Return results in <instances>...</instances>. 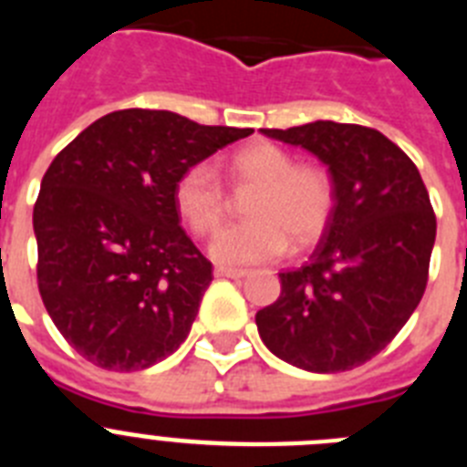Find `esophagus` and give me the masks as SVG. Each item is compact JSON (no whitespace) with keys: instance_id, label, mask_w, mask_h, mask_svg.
Segmentation results:
<instances>
[{"instance_id":"obj_1","label":"esophagus","mask_w":467,"mask_h":467,"mask_svg":"<svg viewBox=\"0 0 467 467\" xmlns=\"http://www.w3.org/2000/svg\"><path fill=\"white\" fill-rule=\"evenodd\" d=\"M217 278H245L247 269H231V266H217L214 269Z\"/></svg>"}]
</instances>
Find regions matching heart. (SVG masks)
Instances as JSON below:
<instances>
[{
	"label": "heart",
	"instance_id": "b5f03b06",
	"mask_svg": "<svg viewBox=\"0 0 467 467\" xmlns=\"http://www.w3.org/2000/svg\"><path fill=\"white\" fill-rule=\"evenodd\" d=\"M229 175L241 189H254L245 203L250 217L213 238L214 262L241 266L266 262L287 250L308 247L323 236L334 210V184L325 168L296 163L274 142H257L229 156ZM172 201L189 229L208 236L224 222L229 198L220 175L201 161L184 168L172 189Z\"/></svg>",
	"mask_w": 467,
	"mask_h": 467
}]
</instances>
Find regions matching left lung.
<instances>
[{"label":"left lung","instance_id":"8db88e82","mask_svg":"<svg viewBox=\"0 0 467 467\" xmlns=\"http://www.w3.org/2000/svg\"><path fill=\"white\" fill-rule=\"evenodd\" d=\"M264 135L304 147L329 168L334 210L304 266L280 275L257 329L280 360L317 374L379 356L428 285L437 220L414 161L383 133L313 121Z\"/></svg>","mask_w":467,"mask_h":467}]
</instances>
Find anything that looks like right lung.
Here are the masks:
<instances>
[{
  "instance_id": "right-lung-1",
  "label": "right lung",
  "mask_w": 467,
  "mask_h": 467,
  "mask_svg": "<svg viewBox=\"0 0 467 467\" xmlns=\"http://www.w3.org/2000/svg\"><path fill=\"white\" fill-rule=\"evenodd\" d=\"M253 128L119 109L53 159L35 203L36 283L57 332L109 372L166 360L187 339L213 264L180 226L177 177Z\"/></svg>"
}]
</instances>
